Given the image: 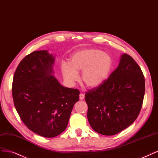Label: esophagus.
Instances as JSON below:
<instances>
[{
	"instance_id": "34e87169",
	"label": "esophagus",
	"mask_w": 158,
	"mask_h": 158,
	"mask_svg": "<svg viewBox=\"0 0 158 158\" xmlns=\"http://www.w3.org/2000/svg\"><path fill=\"white\" fill-rule=\"evenodd\" d=\"M84 99V95L83 94H80V99L83 100Z\"/></svg>"
}]
</instances>
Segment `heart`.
<instances>
[{"instance_id": "1", "label": "heart", "mask_w": 158, "mask_h": 158, "mask_svg": "<svg viewBox=\"0 0 158 158\" xmlns=\"http://www.w3.org/2000/svg\"><path fill=\"white\" fill-rule=\"evenodd\" d=\"M113 60L108 54L97 49H86L74 53L69 59V64H63L61 73L68 83L73 84L81 80L89 88H96L102 85L109 77Z\"/></svg>"}]
</instances>
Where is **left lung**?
I'll use <instances>...</instances> for the list:
<instances>
[{
    "mask_svg": "<svg viewBox=\"0 0 158 158\" xmlns=\"http://www.w3.org/2000/svg\"><path fill=\"white\" fill-rule=\"evenodd\" d=\"M145 93V80L138 64L126 53L102 85L86 92L88 119L95 131L114 135L138 117Z\"/></svg>",
    "mask_w": 158,
    "mask_h": 158,
    "instance_id": "obj_1",
    "label": "left lung"
}]
</instances>
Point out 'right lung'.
I'll list each match as a JSON object with an SVG mask.
<instances>
[{"instance_id":"right-lung-1","label":"right lung","mask_w":158,"mask_h":158,"mask_svg":"<svg viewBox=\"0 0 158 158\" xmlns=\"http://www.w3.org/2000/svg\"><path fill=\"white\" fill-rule=\"evenodd\" d=\"M54 61L47 50L32 52L19 63L12 83L14 106L21 120L31 131L47 138L67 128L80 94L52 75Z\"/></svg>"}]
</instances>
